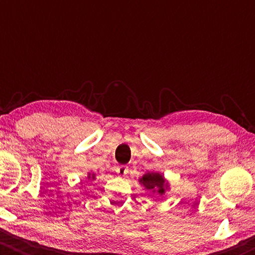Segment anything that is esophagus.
Segmentation results:
<instances>
[{"label": "esophagus", "mask_w": 255, "mask_h": 255, "mask_svg": "<svg viewBox=\"0 0 255 255\" xmlns=\"http://www.w3.org/2000/svg\"><path fill=\"white\" fill-rule=\"evenodd\" d=\"M116 173H117L118 176L123 177V176H125L128 173V168L127 166H118L117 168H116Z\"/></svg>", "instance_id": "esophagus-1"}]
</instances>
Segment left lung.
I'll return each mask as SVG.
<instances>
[{
  "label": "left lung",
  "mask_w": 255,
  "mask_h": 255,
  "mask_svg": "<svg viewBox=\"0 0 255 255\" xmlns=\"http://www.w3.org/2000/svg\"><path fill=\"white\" fill-rule=\"evenodd\" d=\"M140 186L147 191L148 196L163 197L165 194L170 189V184L165 176L159 172H148L138 179Z\"/></svg>",
  "instance_id": "obj_1"
}]
</instances>
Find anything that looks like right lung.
<instances>
[{
	"label": "right lung",
	"instance_id": "right-lung-1",
	"mask_svg": "<svg viewBox=\"0 0 255 255\" xmlns=\"http://www.w3.org/2000/svg\"><path fill=\"white\" fill-rule=\"evenodd\" d=\"M87 179L90 180V181H95L96 180V174L95 173H88V175H87Z\"/></svg>",
	"mask_w": 255,
	"mask_h": 255
}]
</instances>
